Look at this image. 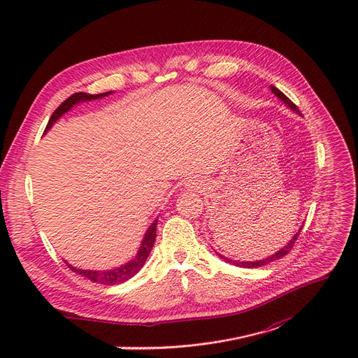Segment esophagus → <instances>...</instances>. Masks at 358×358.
Listing matches in <instances>:
<instances>
[{"instance_id": "esophagus-1", "label": "esophagus", "mask_w": 358, "mask_h": 358, "mask_svg": "<svg viewBox=\"0 0 358 358\" xmlns=\"http://www.w3.org/2000/svg\"><path fill=\"white\" fill-rule=\"evenodd\" d=\"M186 186H187V189H199L201 182L197 181V180H189V181L186 182Z\"/></svg>"}]
</instances>
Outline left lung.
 <instances>
[{"label": "left lung", "instance_id": "8db88e82", "mask_svg": "<svg viewBox=\"0 0 358 358\" xmlns=\"http://www.w3.org/2000/svg\"><path fill=\"white\" fill-rule=\"evenodd\" d=\"M270 90H271V92H273V94H274L277 99L282 100V101L287 106V108H289L290 110H294L295 113L301 115V112L298 110L296 106H295L292 101H290V100L283 94V92H282L279 88H275V87L270 85ZM302 227H303V222H302V226L299 227V230L296 231V234L292 237V239H290V241L287 242V245H285L280 250H277L275 254L270 255L268 258H264V259H259V261H243V262H241V261H233V259H229V258L222 257V255H221V254H218V252H217V255H218L221 259L226 261V262H230V264H233V266H236V267H242V268H257V267L267 266V264H270V262H273V261H275V259H280L282 257H285L286 254H289V250L294 248V245H295V242H296V239H298V236H299V233H301Z\"/></svg>", "mask_w": 358, "mask_h": 358}]
</instances>
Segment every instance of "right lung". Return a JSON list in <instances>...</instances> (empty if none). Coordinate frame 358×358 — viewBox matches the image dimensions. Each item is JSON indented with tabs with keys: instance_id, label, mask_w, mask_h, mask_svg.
<instances>
[{
	"instance_id": "right-lung-1",
	"label": "right lung",
	"mask_w": 358,
	"mask_h": 358,
	"mask_svg": "<svg viewBox=\"0 0 358 358\" xmlns=\"http://www.w3.org/2000/svg\"><path fill=\"white\" fill-rule=\"evenodd\" d=\"M113 94V91H108V92H101V94H87V92H75L73 96H71L69 99H66L59 108L52 112L50 121L45 127V131L44 134H47V131L55 125L59 119L64 115L68 113L73 106L79 104V103H84V101H91V100H99V99H104ZM156 226H157V220H155L150 227L145 230L144 233V237L141 241V245L137 250L136 257L129 259L128 262L122 264V266H119L116 268H110V270H81V268H76L73 266H71V264H68V267L76 273V274H81L83 277H87L88 280L94 282V283H100V285H119V283H124L127 280H129L131 277H134L140 270L141 267L144 266L145 259H148L150 250L155 245V239H156Z\"/></svg>"
}]
</instances>
